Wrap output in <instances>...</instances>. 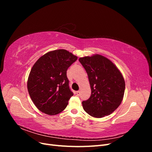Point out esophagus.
Instances as JSON below:
<instances>
[{"mask_svg": "<svg viewBox=\"0 0 152 152\" xmlns=\"http://www.w3.org/2000/svg\"><path fill=\"white\" fill-rule=\"evenodd\" d=\"M76 94H77V96H80V91H77L76 92Z\"/></svg>", "mask_w": 152, "mask_h": 152, "instance_id": "1", "label": "esophagus"}]
</instances>
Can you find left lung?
I'll list each match as a JSON object with an SVG mask.
<instances>
[{
	"label": "left lung",
	"instance_id": "left-lung-1",
	"mask_svg": "<svg viewBox=\"0 0 152 152\" xmlns=\"http://www.w3.org/2000/svg\"><path fill=\"white\" fill-rule=\"evenodd\" d=\"M79 61L87 73L91 89L90 98L82 103L84 110L96 118L109 115L119 107L124 98L125 81L122 73L102 55L80 58Z\"/></svg>",
	"mask_w": 152,
	"mask_h": 152
}]
</instances>
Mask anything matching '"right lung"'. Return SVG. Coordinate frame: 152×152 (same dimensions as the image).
Masks as SVG:
<instances>
[{
    "mask_svg": "<svg viewBox=\"0 0 152 152\" xmlns=\"http://www.w3.org/2000/svg\"><path fill=\"white\" fill-rule=\"evenodd\" d=\"M77 57L65 49L41 56L32 67L27 82L30 98L40 111L54 115L61 112L73 95L66 71Z\"/></svg>",
    "mask_w": 152,
    "mask_h": 152,
    "instance_id": "obj_1",
    "label": "right lung"
}]
</instances>
